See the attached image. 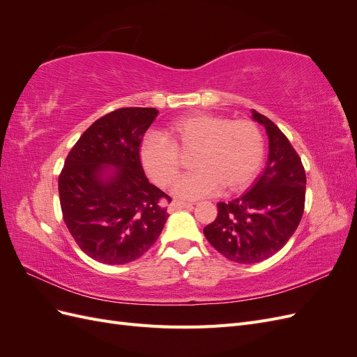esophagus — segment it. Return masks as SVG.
I'll list each match as a JSON object with an SVG mask.
<instances>
[{
	"label": "esophagus",
	"instance_id": "obj_1",
	"mask_svg": "<svg viewBox=\"0 0 357 357\" xmlns=\"http://www.w3.org/2000/svg\"><path fill=\"white\" fill-rule=\"evenodd\" d=\"M178 208H192V204L174 199V201H171V204L168 205V211H176Z\"/></svg>",
	"mask_w": 357,
	"mask_h": 357
}]
</instances>
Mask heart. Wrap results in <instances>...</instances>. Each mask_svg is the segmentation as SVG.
I'll return each instance as SVG.
<instances>
[{
	"mask_svg": "<svg viewBox=\"0 0 357 357\" xmlns=\"http://www.w3.org/2000/svg\"><path fill=\"white\" fill-rule=\"evenodd\" d=\"M192 174L176 185L181 198L208 197L220 188L226 193L248 188L257 177L265 158L262 129L250 119L195 113L177 119L167 129V138L147 135L139 159L159 186L174 183L181 169L180 155H192Z\"/></svg>",
	"mask_w": 357,
	"mask_h": 357,
	"instance_id": "obj_1",
	"label": "heart"
}]
</instances>
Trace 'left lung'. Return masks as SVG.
Listing matches in <instances>:
<instances>
[{
  "label": "left lung",
  "mask_w": 357,
  "mask_h": 357,
  "mask_svg": "<svg viewBox=\"0 0 357 357\" xmlns=\"http://www.w3.org/2000/svg\"><path fill=\"white\" fill-rule=\"evenodd\" d=\"M265 126L269 155L264 174L243 197L218 204V218L205 238L229 261L256 264L271 257L296 231L305 207V169L287 137L269 119L252 110Z\"/></svg>",
  "instance_id": "1"
}]
</instances>
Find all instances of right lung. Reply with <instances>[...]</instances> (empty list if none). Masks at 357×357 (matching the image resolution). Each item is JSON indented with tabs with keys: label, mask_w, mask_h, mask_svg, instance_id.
I'll list each match as a JSON object with an SVG mask.
<instances>
[{
	"label": "right lung",
	"mask_w": 357,
	"mask_h": 357,
	"mask_svg": "<svg viewBox=\"0 0 357 357\" xmlns=\"http://www.w3.org/2000/svg\"><path fill=\"white\" fill-rule=\"evenodd\" d=\"M158 113L123 107L100 117L73 146L59 174L63 222L82 250L101 264L135 261L164 229L162 202L171 198L149 183L139 160V144Z\"/></svg>",
	"instance_id": "add662e5"
}]
</instances>
